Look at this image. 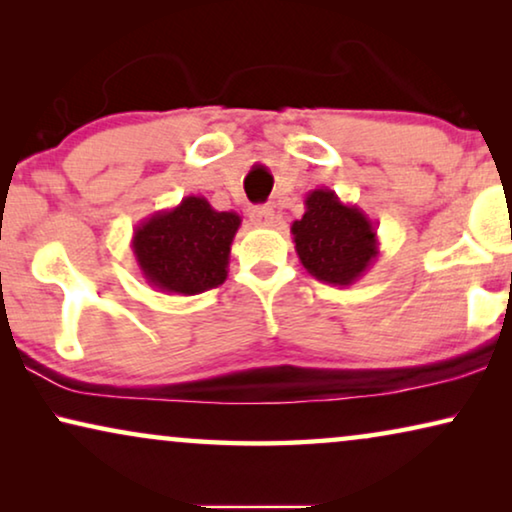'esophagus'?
Segmentation results:
<instances>
[{"instance_id":"1","label":"esophagus","mask_w":512,"mask_h":512,"mask_svg":"<svg viewBox=\"0 0 512 512\" xmlns=\"http://www.w3.org/2000/svg\"><path fill=\"white\" fill-rule=\"evenodd\" d=\"M251 219H254L258 226H275L277 214L272 207H254L251 209Z\"/></svg>"}]
</instances>
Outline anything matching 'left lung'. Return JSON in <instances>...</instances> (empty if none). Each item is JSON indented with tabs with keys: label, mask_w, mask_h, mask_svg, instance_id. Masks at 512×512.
<instances>
[{
	"label": "left lung",
	"mask_w": 512,
	"mask_h": 512,
	"mask_svg": "<svg viewBox=\"0 0 512 512\" xmlns=\"http://www.w3.org/2000/svg\"><path fill=\"white\" fill-rule=\"evenodd\" d=\"M291 235L303 268L324 284H354L380 256L375 223L331 188L307 193L305 214L291 223Z\"/></svg>",
	"instance_id": "left-lung-1"
}]
</instances>
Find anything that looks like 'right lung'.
<instances>
[{"instance_id":"obj_1","label":"right lung","mask_w":512,"mask_h":512,"mask_svg":"<svg viewBox=\"0 0 512 512\" xmlns=\"http://www.w3.org/2000/svg\"><path fill=\"white\" fill-rule=\"evenodd\" d=\"M242 216L216 212L202 195L144 219L132 235L139 272L153 289L179 296L216 289L226 282L230 244Z\"/></svg>"}]
</instances>
